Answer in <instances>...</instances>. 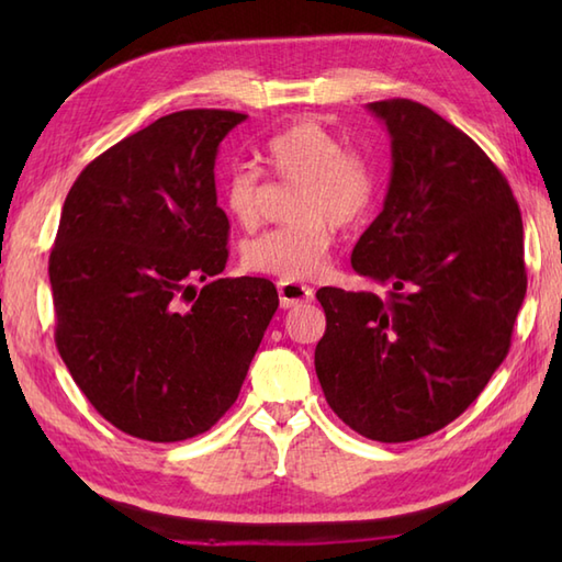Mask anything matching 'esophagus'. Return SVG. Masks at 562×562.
<instances>
[{"mask_svg":"<svg viewBox=\"0 0 562 562\" xmlns=\"http://www.w3.org/2000/svg\"><path fill=\"white\" fill-rule=\"evenodd\" d=\"M278 294L282 308H292L296 304H306L314 300V290L306 288V284L292 282V280H280L278 282Z\"/></svg>","mask_w":562,"mask_h":562,"instance_id":"34e87169","label":"esophagus"}]
</instances>
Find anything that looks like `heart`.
<instances>
[{"mask_svg": "<svg viewBox=\"0 0 562 562\" xmlns=\"http://www.w3.org/2000/svg\"><path fill=\"white\" fill-rule=\"evenodd\" d=\"M268 171L296 183L292 222L250 238L244 262L280 280H308L324 270L333 246V226L360 224L376 195V171L364 151L342 147L336 133L316 121H296L274 133L262 147ZM262 173L254 166H234L222 181V202L229 217L254 229L260 222Z\"/></svg>", "mask_w": 562, "mask_h": 562, "instance_id": "b5f03b06", "label": "heart"}]
</instances>
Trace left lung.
Segmentation results:
<instances>
[{
  "label": "left lung",
  "instance_id": "obj_1",
  "mask_svg": "<svg viewBox=\"0 0 562 562\" xmlns=\"http://www.w3.org/2000/svg\"><path fill=\"white\" fill-rule=\"evenodd\" d=\"M367 109L393 164L352 268L389 292L321 288L314 364L345 425L396 445L457 420L503 364L527 294L524 226L507 178L459 127L408 99Z\"/></svg>",
  "mask_w": 562,
  "mask_h": 562
}]
</instances>
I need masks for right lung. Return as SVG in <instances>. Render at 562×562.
<instances>
[{
  "label": "right lung",
  "mask_w": 562,
  "mask_h": 562,
  "mask_svg": "<svg viewBox=\"0 0 562 562\" xmlns=\"http://www.w3.org/2000/svg\"><path fill=\"white\" fill-rule=\"evenodd\" d=\"M244 121L220 109L164 115L105 149L67 193L47 268L55 345L83 396L130 437L207 432L278 312L270 280L217 278L229 220L214 159Z\"/></svg>",
  "instance_id": "obj_1"
}]
</instances>
